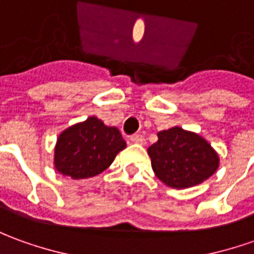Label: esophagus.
<instances>
[{
    "mask_svg": "<svg viewBox=\"0 0 254 254\" xmlns=\"http://www.w3.org/2000/svg\"><path fill=\"white\" fill-rule=\"evenodd\" d=\"M130 141H132V143H136V144H144V143H146V139H144L143 134H133V136H130Z\"/></svg>",
    "mask_w": 254,
    "mask_h": 254,
    "instance_id": "obj_1",
    "label": "esophagus"
}]
</instances>
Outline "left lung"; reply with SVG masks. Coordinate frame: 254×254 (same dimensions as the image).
Masks as SVG:
<instances>
[{"label": "left lung", "mask_w": 254, "mask_h": 254, "mask_svg": "<svg viewBox=\"0 0 254 254\" xmlns=\"http://www.w3.org/2000/svg\"><path fill=\"white\" fill-rule=\"evenodd\" d=\"M147 149L156 177L170 188L186 189L204 182L217 172L220 156L200 134L174 127L157 133Z\"/></svg>", "instance_id": "obj_1"}]
</instances>
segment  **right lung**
<instances>
[{
    "label": "right lung",
    "instance_id": "1",
    "mask_svg": "<svg viewBox=\"0 0 254 254\" xmlns=\"http://www.w3.org/2000/svg\"><path fill=\"white\" fill-rule=\"evenodd\" d=\"M127 147L121 132L89 117L62 130L54 147V167L72 179L96 177L105 171L121 150Z\"/></svg>",
    "mask_w": 254,
    "mask_h": 254
}]
</instances>
